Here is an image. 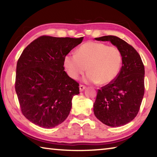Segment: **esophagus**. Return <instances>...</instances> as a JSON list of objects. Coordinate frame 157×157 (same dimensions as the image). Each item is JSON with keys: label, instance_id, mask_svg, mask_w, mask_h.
Segmentation results:
<instances>
[{"label": "esophagus", "instance_id": "obj_1", "mask_svg": "<svg viewBox=\"0 0 157 157\" xmlns=\"http://www.w3.org/2000/svg\"><path fill=\"white\" fill-rule=\"evenodd\" d=\"M85 89H86V86H85V85H83V84L79 85V91H83Z\"/></svg>", "mask_w": 157, "mask_h": 157}]
</instances>
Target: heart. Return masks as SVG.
I'll use <instances>...</instances> for the list:
<instances>
[{
	"label": "heart",
	"instance_id": "1",
	"mask_svg": "<svg viewBox=\"0 0 157 157\" xmlns=\"http://www.w3.org/2000/svg\"><path fill=\"white\" fill-rule=\"evenodd\" d=\"M123 57L116 47L101 42L88 41L77 49L75 53L64 57L63 64L68 75L78 79L86 70L85 80L105 85L112 82L120 72Z\"/></svg>",
	"mask_w": 157,
	"mask_h": 157
}]
</instances>
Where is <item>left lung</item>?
<instances>
[{
	"label": "left lung",
	"instance_id": "1",
	"mask_svg": "<svg viewBox=\"0 0 157 157\" xmlns=\"http://www.w3.org/2000/svg\"><path fill=\"white\" fill-rule=\"evenodd\" d=\"M109 41L120 50L123 64L114 80L98 90L94 112L106 125L119 127L132 121L139 113L145 92V68L138 52L118 36L95 38Z\"/></svg>",
	"mask_w": 157,
	"mask_h": 157
}]
</instances>
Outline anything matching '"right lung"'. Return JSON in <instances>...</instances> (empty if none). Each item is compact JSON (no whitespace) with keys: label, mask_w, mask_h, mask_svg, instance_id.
<instances>
[{"label":"right lung","mask_w":157,"mask_h":157,"mask_svg":"<svg viewBox=\"0 0 157 157\" xmlns=\"http://www.w3.org/2000/svg\"><path fill=\"white\" fill-rule=\"evenodd\" d=\"M83 39L44 35L23 50L17 64L15 89L21 112L33 123L52 128L69 115L79 89L64 71L63 59Z\"/></svg>","instance_id":"1"}]
</instances>
